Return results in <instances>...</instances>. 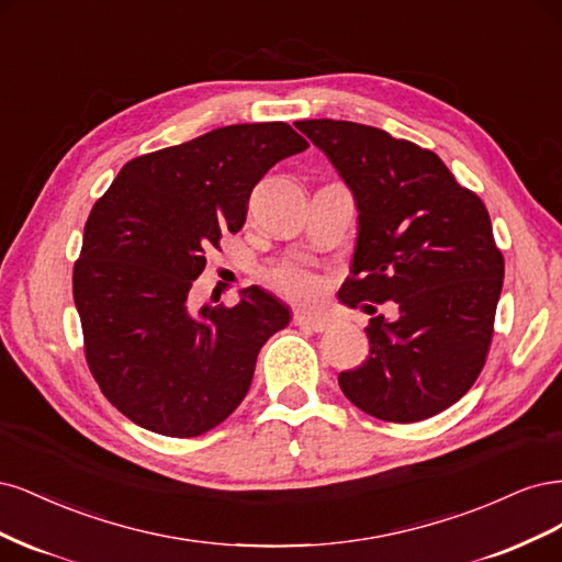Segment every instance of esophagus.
I'll use <instances>...</instances> for the list:
<instances>
[{
  "label": "esophagus",
  "instance_id": "obj_1",
  "mask_svg": "<svg viewBox=\"0 0 562 562\" xmlns=\"http://www.w3.org/2000/svg\"><path fill=\"white\" fill-rule=\"evenodd\" d=\"M294 324L301 329H307V331H327L331 327V322L327 317L311 315V313H296Z\"/></svg>",
  "mask_w": 562,
  "mask_h": 562
}]
</instances>
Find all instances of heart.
Returning <instances> with one entry per match:
<instances>
[{
  "label": "heart",
  "instance_id": "1",
  "mask_svg": "<svg viewBox=\"0 0 562 562\" xmlns=\"http://www.w3.org/2000/svg\"><path fill=\"white\" fill-rule=\"evenodd\" d=\"M273 282L284 294L294 299H315L319 294V278L301 263H284L273 273Z\"/></svg>",
  "mask_w": 562,
  "mask_h": 562
}]
</instances>
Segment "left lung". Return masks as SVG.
Instances as JSON below:
<instances>
[{
  "mask_svg": "<svg viewBox=\"0 0 562 562\" xmlns=\"http://www.w3.org/2000/svg\"><path fill=\"white\" fill-rule=\"evenodd\" d=\"M294 125L331 160L359 212L340 303L396 307L392 319H371L369 357L340 371L338 385L378 420L431 418L469 392L491 348L504 280L491 216L418 144L352 121Z\"/></svg>",
  "mask_w": 562,
  "mask_h": 562,
  "instance_id": "obj_1",
  "label": "left lung"
}]
</instances>
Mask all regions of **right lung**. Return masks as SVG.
<instances>
[{
  "label": "right lung",
  "instance_id": "1",
  "mask_svg": "<svg viewBox=\"0 0 562 562\" xmlns=\"http://www.w3.org/2000/svg\"><path fill=\"white\" fill-rule=\"evenodd\" d=\"M307 149L286 123H240L125 162L90 210L75 263L86 359L102 394L162 437H201L240 406L263 342L292 311L251 284L193 311L205 251L240 231L278 160Z\"/></svg>",
  "mask_w": 562,
  "mask_h": 562
}]
</instances>
